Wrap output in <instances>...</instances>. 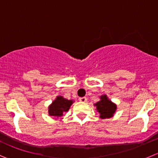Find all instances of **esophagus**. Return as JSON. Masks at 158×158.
I'll return each instance as SVG.
<instances>
[{
	"label": "esophagus",
	"mask_w": 158,
	"mask_h": 158,
	"mask_svg": "<svg viewBox=\"0 0 158 158\" xmlns=\"http://www.w3.org/2000/svg\"><path fill=\"white\" fill-rule=\"evenodd\" d=\"M79 100H80V102H86L88 99H87L86 97H82V98H80Z\"/></svg>",
	"instance_id": "1"
}]
</instances>
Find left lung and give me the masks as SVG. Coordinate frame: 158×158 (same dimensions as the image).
<instances>
[{
  "label": "left lung",
  "instance_id": "obj_1",
  "mask_svg": "<svg viewBox=\"0 0 158 158\" xmlns=\"http://www.w3.org/2000/svg\"><path fill=\"white\" fill-rule=\"evenodd\" d=\"M96 106V110L100 114L99 117L102 119L109 118L114 115L117 109V106L115 103H113L106 94L100 96V101L94 104Z\"/></svg>",
  "mask_w": 158,
  "mask_h": 158
}]
</instances>
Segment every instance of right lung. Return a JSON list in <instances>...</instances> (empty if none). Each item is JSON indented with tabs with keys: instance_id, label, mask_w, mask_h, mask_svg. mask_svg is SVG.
<instances>
[{
	"instance_id": "1",
	"label": "right lung",
	"mask_w": 158,
	"mask_h": 158,
	"mask_svg": "<svg viewBox=\"0 0 158 158\" xmlns=\"http://www.w3.org/2000/svg\"><path fill=\"white\" fill-rule=\"evenodd\" d=\"M73 103V100L64 98L63 96H57L52 104L49 106V115L50 116L55 117L56 118H60L63 116L64 112H67L70 109Z\"/></svg>"
}]
</instances>
